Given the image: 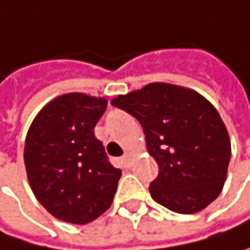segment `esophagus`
<instances>
[{"label":"esophagus","mask_w":250,"mask_h":250,"mask_svg":"<svg viewBox=\"0 0 250 250\" xmlns=\"http://www.w3.org/2000/svg\"><path fill=\"white\" fill-rule=\"evenodd\" d=\"M123 163H124V166H130V163H132V154L130 152H126L123 155Z\"/></svg>","instance_id":"1"}]
</instances>
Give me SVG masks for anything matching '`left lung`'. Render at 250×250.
<instances>
[{
    "label": "left lung",
    "instance_id": "8db88e82",
    "mask_svg": "<svg viewBox=\"0 0 250 250\" xmlns=\"http://www.w3.org/2000/svg\"><path fill=\"white\" fill-rule=\"evenodd\" d=\"M111 104L133 115L158 165L151 197L176 213L209 206L224 187L231 144L215 106L185 87L152 83Z\"/></svg>",
    "mask_w": 250,
    "mask_h": 250
}]
</instances>
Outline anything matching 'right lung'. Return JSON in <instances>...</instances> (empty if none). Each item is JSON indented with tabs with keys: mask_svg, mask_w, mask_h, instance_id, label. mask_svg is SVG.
I'll use <instances>...</instances> for the list:
<instances>
[{
	"mask_svg": "<svg viewBox=\"0 0 250 250\" xmlns=\"http://www.w3.org/2000/svg\"><path fill=\"white\" fill-rule=\"evenodd\" d=\"M106 99L68 93L34 118L25 141V167L37 200L55 218L87 224L109 209L121 170L95 136Z\"/></svg>",
	"mask_w": 250,
	"mask_h": 250,
	"instance_id": "obj_1",
	"label": "right lung"
}]
</instances>
